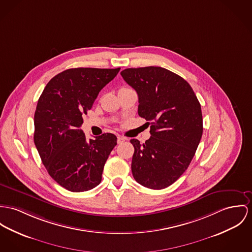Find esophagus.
Wrapping results in <instances>:
<instances>
[{
	"label": "esophagus",
	"mask_w": 252,
	"mask_h": 252,
	"mask_svg": "<svg viewBox=\"0 0 252 252\" xmlns=\"http://www.w3.org/2000/svg\"><path fill=\"white\" fill-rule=\"evenodd\" d=\"M125 141H126V138H125V137H123V136H118V139H117L118 144H122V143H124Z\"/></svg>",
	"instance_id": "1"
}]
</instances>
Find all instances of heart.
Returning a JSON list of instances; mask_svg holds the SVG:
<instances>
[{"instance_id":"heart-1","label":"heart","mask_w":252,"mask_h":252,"mask_svg":"<svg viewBox=\"0 0 252 252\" xmlns=\"http://www.w3.org/2000/svg\"><path fill=\"white\" fill-rule=\"evenodd\" d=\"M122 88H127V87H122ZM122 88H120V89H122Z\"/></svg>"}]
</instances>
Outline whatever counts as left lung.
Segmentation results:
<instances>
[{
  "label": "left lung",
  "mask_w": 252,
  "mask_h": 252,
  "mask_svg": "<svg viewBox=\"0 0 252 252\" xmlns=\"http://www.w3.org/2000/svg\"><path fill=\"white\" fill-rule=\"evenodd\" d=\"M135 89L138 114L151 125V138L136 139L131 171L141 185L164 189L189 167L202 136L200 103L190 84L162 67L128 68L121 72Z\"/></svg>",
  "instance_id": "obj_1"
}]
</instances>
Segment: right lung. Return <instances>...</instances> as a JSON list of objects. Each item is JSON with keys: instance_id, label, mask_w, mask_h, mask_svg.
<instances>
[{"instance_id": "add662e5", "label": "right lung", "mask_w": 252, "mask_h": 252, "mask_svg": "<svg viewBox=\"0 0 252 252\" xmlns=\"http://www.w3.org/2000/svg\"><path fill=\"white\" fill-rule=\"evenodd\" d=\"M117 69L74 68L59 73L46 85L34 113V144L49 174L71 192H84L101 181L104 164L117 137L103 133L86 141L82 116Z\"/></svg>"}]
</instances>
